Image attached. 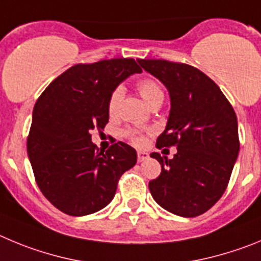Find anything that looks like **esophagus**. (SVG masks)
Segmentation results:
<instances>
[{"instance_id": "esophagus-1", "label": "esophagus", "mask_w": 261, "mask_h": 261, "mask_svg": "<svg viewBox=\"0 0 261 261\" xmlns=\"http://www.w3.org/2000/svg\"><path fill=\"white\" fill-rule=\"evenodd\" d=\"M148 157H149V154H148L147 152L138 151V161H139V163H143V161H145Z\"/></svg>"}]
</instances>
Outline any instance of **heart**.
Returning a JSON list of instances; mask_svg holds the SVG:
<instances>
[{
	"label": "heart",
	"instance_id": "heart-1",
	"mask_svg": "<svg viewBox=\"0 0 261 261\" xmlns=\"http://www.w3.org/2000/svg\"><path fill=\"white\" fill-rule=\"evenodd\" d=\"M136 86H138V90H139V93L142 95V97L144 98L145 101L149 105L154 104L156 101H160V100H163L164 98L163 87L160 86L159 82L154 81V79H140ZM122 97H123V87H116V88L112 91V93H110L109 98H108V112H109L110 116H114V114L117 113V109H118V105L119 102H121ZM123 135L135 145H142L143 143L145 142V135L143 133H140V131L126 130L125 133H123Z\"/></svg>",
	"mask_w": 261,
	"mask_h": 261
}]
</instances>
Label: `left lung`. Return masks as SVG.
Masks as SVG:
<instances>
[{
	"label": "left lung",
	"instance_id": "obj_1",
	"mask_svg": "<svg viewBox=\"0 0 261 261\" xmlns=\"http://www.w3.org/2000/svg\"><path fill=\"white\" fill-rule=\"evenodd\" d=\"M138 62L170 95L168 125L156 147H177L171 160L151 153L161 164V174L149 182V191L174 215H203L225 192L238 157L236 112L220 87L196 67L166 60Z\"/></svg>",
	"mask_w": 261,
	"mask_h": 261
}]
</instances>
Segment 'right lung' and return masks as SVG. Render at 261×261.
Listing matches in <instances>:
<instances>
[{
  "mask_svg": "<svg viewBox=\"0 0 261 261\" xmlns=\"http://www.w3.org/2000/svg\"><path fill=\"white\" fill-rule=\"evenodd\" d=\"M135 72L133 58L78 63L51 82L37 98L27 153L43 195L61 212L86 216L112 201L121 175L136 164V151L123 142L107 151L91 131L109 121L112 91Z\"/></svg>",
  "mask_w": 261,
  "mask_h": 261,
  "instance_id": "1",
  "label": "right lung"
}]
</instances>
